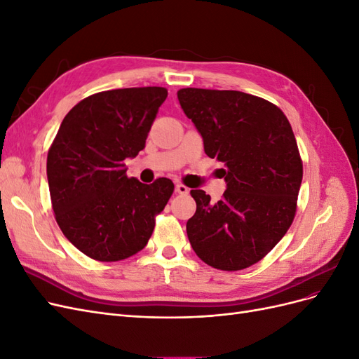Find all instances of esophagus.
Masks as SVG:
<instances>
[{"label":"esophagus","mask_w":359,"mask_h":359,"mask_svg":"<svg viewBox=\"0 0 359 359\" xmlns=\"http://www.w3.org/2000/svg\"><path fill=\"white\" fill-rule=\"evenodd\" d=\"M175 191H177L178 194H189L190 189L184 186V184H177V186H175Z\"/></svg>","instance_id":"1"}]
</instances>
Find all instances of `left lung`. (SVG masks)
I'll return each instance as SVG.
<instances>
[{
	"label": "left lung",
	"mask_w": 359,
	"mask_h": 359,
	"mask_svg": "<svg viewBox=\"0 0 359 359\" xmlns=\"http://www.w3.org/2000/svg\"><path fill=\"white\" fill-rule=\"evenodd\" d=\"M178 100L203 139L205 154L223 161L226 190L211 203L191 190L196 212L189 241L205 264L240 271L265 257L297 211L302 161L286 115L260 97L231 90L182 88Z\"/></svg>",
	"instance_id": "8db88e82"
}]
</instances>
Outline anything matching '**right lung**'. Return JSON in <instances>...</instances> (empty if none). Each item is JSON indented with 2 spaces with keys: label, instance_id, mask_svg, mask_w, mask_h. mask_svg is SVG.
<instances>
[{
  "label": "right lung",
  "instance_id": "obj_1",
  "mask_svg": "<svg viewBox=\"0 0 359 359\" xmlns=\"http://www.w3.org/2000/svg\"><path fill=\"white\" fill-rule=\"evenodd\" d=\"M161 86L97 93L62 119L48 153L52 208L64 236L83 255L115 262L136 255L153 235L173 182L142 184L126 175V158L145 140L166 100Z\"/></svg>",
  "mask_w": 359,
  "mask_h": 359
}]
</instances>
